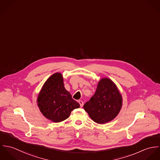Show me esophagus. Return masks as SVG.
Returning a JSON list of instances; mask_svg holds the SVG:
<instances>
[{
  "label": "esophagus",
  "instance_id": "1",
  "mask_svg": "<svg viewBox=\"0 0 160 160\" xmlns=\"http://www.w3.org/2000/svg\"><path fill=\"white\" fill-rule=\"evenodd\" d=\"M78 102H79V105H80V107H82L83 106V102H82V100H79Z\"/></svg>",
  "mask_w": 160,
  "mask_h": 160
}]
</instances>
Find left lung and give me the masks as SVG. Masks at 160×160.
Returning a JSON list of instances; mask_svg holds the SVG:
<instances>
[{
    "label": "left lung",
    "mask_w": 160,
    "mask_h": 160,
    "mask_svg": "<svg viewBox=\"0 0 160 160\" xmlns=\"http://www.w3.org/2000/svg\"><path fill=\"white\" fill-rule=\"evenodd\" d=\"M122 105V97L114 82L103 78L98 82L97 89L84 109L96 123L103 124L114 119Z\"/></svg>",
    "instance_id": "8db88e82"
}]
</instances>
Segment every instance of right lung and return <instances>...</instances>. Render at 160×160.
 <instances>
[{
    "label": "right lung",
    "mask_w": 160,
    "mask_h": 160,
    "mask_svg": "<svg viewBox=\"0 0 160 160\" xmlns=\"http://www.w3.org/2000/svg\"><path fill=\"white\" fill-rule=\"evenodd\" d=\"M37 104L44 116L54 122L67 119L73 110L80 107L65 88L63 77L60 72L46 80L38 95Z\"/></svg>",
    "instance_id": "obj_1"
}]
</instances>
